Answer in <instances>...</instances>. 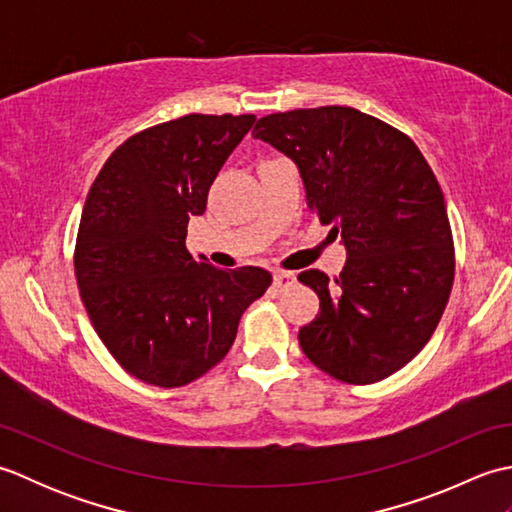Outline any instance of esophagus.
I'll return each instance as SVG.
<instances>
[{"label":"esophagus","instance_id":"esophagus-1","mask_svg":"<svg viewBox=\"0 0 512 512\" xmlns=\"http://www.w3.org/2000/svg\"><path fill=\"white\" fill-rule=\"evenodd\" d=\"M292 284H295V275H292V273H284V270H277V273H273V286L277 290L290 288Z\"/></svg>","mask_w":512,"mask_h":512}]
</instances>
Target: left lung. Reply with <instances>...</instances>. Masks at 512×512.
I'll return each mask as SVG.
<instances>
[{"label": "left lung", "instance_id": "obj_1", "mask_svg": "<svg viewBox=\"0 0 512 512\" xmlns=\"http://www.w3.org/2000/svg\"><path fill=\"white\" fill-rule=\"evenodd\" d=\"M253 136L295 160L308 209L341 235L347 262L334 281L303 270L319 314L299 330L310 361L350 385L378 383L416 356L451 295L447 204L416 143L343 105L259 118Z\"/></svg>", "mask_w": 512, "mask_h": 512}]
</instances>
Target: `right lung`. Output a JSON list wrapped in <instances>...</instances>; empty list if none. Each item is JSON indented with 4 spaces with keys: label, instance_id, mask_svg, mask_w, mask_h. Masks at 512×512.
<instances>
[{
    "label": "right lung",
    "instance_id": "1",
    "mask_svg": "<svg viewBox=\"0 0 512 512\" xmlns=\"http://www.w3.org/2000/svg\"><path fill=\"white\" fill-rule=\"evenodd\" d=\"M253 114H187L138 132L107 158L85 200L74 275L99 339L127 374L182 387L231 350L268 270H220L187 250L206 198Z\"/></svg>",
    "mask_w": 512,
    "mask_h": 512
}]
</instances>
